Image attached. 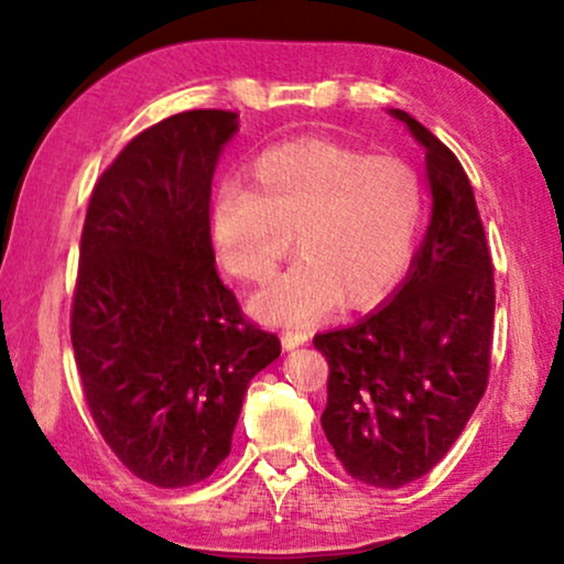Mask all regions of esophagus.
<instances>
[{"label": "esophagus", "instance_id": "1", "mask_svg": "<svg viewBox=\"0 0 564 564\" xmlns=\"http://www.w3.org/2000/svg\"><path fill=\"white\" fill-rule=\"evenodd\" d=\"M304 341H307V334L300 332V328H291V332H283V334H281V345H283V349L302 347Z\"/></svg>", "mask_w": 564, "mask_h": 564}]
</instances>
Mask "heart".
<instances>
[{
	"label": "heart",
	"mask_w": 564,
	"mask_h": 564,
	"mask_svg": "<svg viewBox=\"0 0 564 564\" xmlns=\"http://www.w3.org/2000/svg\"><path fill=\"white\" fill-rule=\"evenodd\" d=\"M249 191L223 185L206 212L217 262L241 281H262L286 254L294 264L249 300L254 318L307 326L345 300L379 302L411 264L424 185L405 159L349 142L294 138L264 148L246 166Z\"/></svg>",
	"instance_id": "obj_1"
}]
</instances>
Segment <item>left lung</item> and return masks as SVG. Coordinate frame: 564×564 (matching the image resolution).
Returning a JSON list of instances; mask_svg holds the SVG:
<instances>
[{
  "instance_id": "obj_1",
  "label": "left lung",
  "mask_w": 564,
  "mask_h": 564,
  "mask_svg": "<svg viewBox=\"0 0 564 564\" xmlns=\"http://www.w3.org/2000/svg\"><path fill=\"white\" fill-rule=\"evenodd\" d=\"M387 113L424 148L430 225L387 302L313 341L332 368L321 426L336 458L355 480L403 488L448 453L480 403L496 289L464 166L411 113Z\"/></svg>"
}]
</instances>
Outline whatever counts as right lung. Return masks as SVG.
Returning a JSON list of instances; mask_svg holds the SVG:
<instances>
[{
	"label": "right lung",
	"instance_id": "obj_1",
	"mask_svg": "<svg viewBox=\"0 0 564 564\" xmlns=\"http://www.w3.org/2000/svg\"><path fill=\"white\" fill-rule=\"evenodd\" d=\"M238 113L185 111L140 132L97 180L70 341L89 411L124 467L159 488L228 458L249 381L281 355L243 321L206 230Z\"/></svg>",
	"mask_w": 564,
	"mask_h": 564
}]
</instances>
